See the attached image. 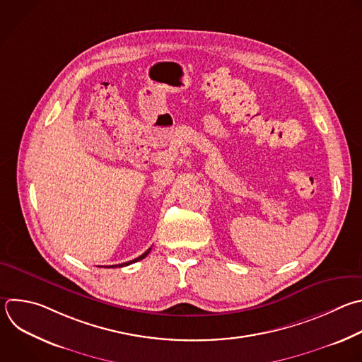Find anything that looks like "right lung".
I'll list each match as a JSON object with an SVG mask.
<instances>
[{
	"instance_id": "obj_1",
	"label": "right lung",
	"mask_w": 362,
	"mask_h": 362,
	"mask_svg": "<svg viewBox=\"0 0 362 362\" xmlns=\"http://www.w3.org/2000/svg\"><path fill=\"white\" fill-rule=\"evenodd\" d=\"M152 249V247H151ZM151 249H148L142 256H139V257H136V259H134V260H131V262H127V263H122V264H115V266H109V267H124V266H129V264H132V263H136V262H139V260H142V259H145L148 255H149V252H151Z\"/></svg>"
}]
</instances>
